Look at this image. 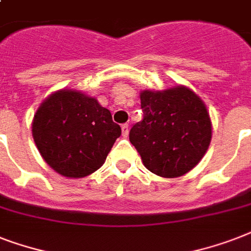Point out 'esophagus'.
I'll list each match as a JSON object with an SVG mask.
<instances>
[{
    "instance_id": "34e87169",
    "label": "esophagus",
    "mask_w": 251,
    "mask_h": 251,
    "mask_svg": "<svg viewBox=\"0 0 251 251\" xmlns=\"http://www.w3.org/2000/svg\"><path fill=\"white\" fill-rule=\"evenodd\" d=\"M121 131H122V137L126 138L127 135H129V125L127 124H124V125L121 126Z\"/></svg>"
}]
</instances>
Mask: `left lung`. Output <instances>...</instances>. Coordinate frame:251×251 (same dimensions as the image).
I'll use <instances>...</instances> for the list:
<instances>
[{"instance_id":"left-lung-1","label":"left lung","mask_w":251,"mask_h":251,"mask_svg":"<svg viewBox=\"0 0 251 251\" xmlns=\"http://www.w3.org/2000/svg\"><path fill=\"white\" fill-rule=\"evenodd\" d=\"M143 120L131 127V145L150 172L164 178L186 175L208 150L212 122L206 104L189 87L177 84L139 94Z\"/></svg>"}]
</instances>
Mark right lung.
Listing matches in <instances>:
<instances>
[{
	"label": "right lung",
	"mask_w": 251,
	"mask_h": 251,
	"mask_svg": "<svg viewBox=\"0 0 251 251\" xmlns=\"http://www.w3.org/2000/svg\"><path fill=\"white\" fill-rule=\"evenodd\" d=\"M121 127L98 99L76 90L54 91L32 120V137L41 157L68 178H83L105 161Z\"/></svg>",
	"instance_id": "add662e5"
}]
</instances>
